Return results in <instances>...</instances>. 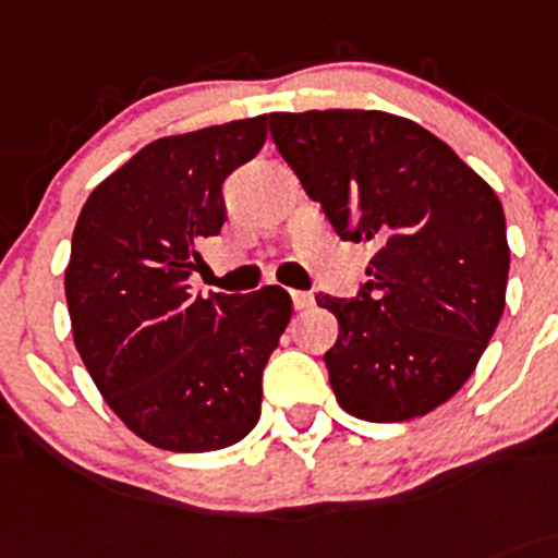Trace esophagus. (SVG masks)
<instances>
[{
  "label": "esophagus",
  "instance_id": "34e87169",
  "mask_svg": "<svg viewBox=\"0 0 558 558\" xmlns=\"http://www.w3.org/2000/svg\"><path fill=\"white\" fill-rule=\"evenodd\" d=\"M291 303H294L296 311H308L316 300L311 291H291Z\"/></svg>",
  "mask_w": 558,
  "mask_h": 558
}]
</instances>
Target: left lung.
I'll return each instance as SVG.
<instances>
[{
    "instance_id": "left-lung-1",
    "label": "left lung",
    "mask_w": 558,
    "mask_h": 558,
    "mask_svg": "<svg viewBox=\"0 0 558 558\" xmlns=\"http://www.w3.org/2000/svg\"><path fill=\"white\" fill-rule=\"evenodd\" d=\"M269 134L336 236L377 250L355 296L316 294L338 319L325 352L338 404L393 424L449 402L504 314L496 192L444 140L377 109L272 112Z\"/></svg>"
}]
</instances>
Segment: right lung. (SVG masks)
<instances>
[{
    "instance_id": "add662e5",
    "label": "right lung",
    "mask_w": 558,
    "mask_h": 558,
    "mask_svg": "<svg viewBox=\"0 0 558 558\" xmlns=\"http://www.w3.org/2000/svg\"><path fill=\"white\" fill-rule=\"evenodd\" d=\"M264 140V114L156 140L93 190L76 220L65 269L76 350L114 415L159 449H226L262 415L289 291L201 296L190 275L197 242L226 222L222 184Z\"/></svg>"
}]
</instances>
